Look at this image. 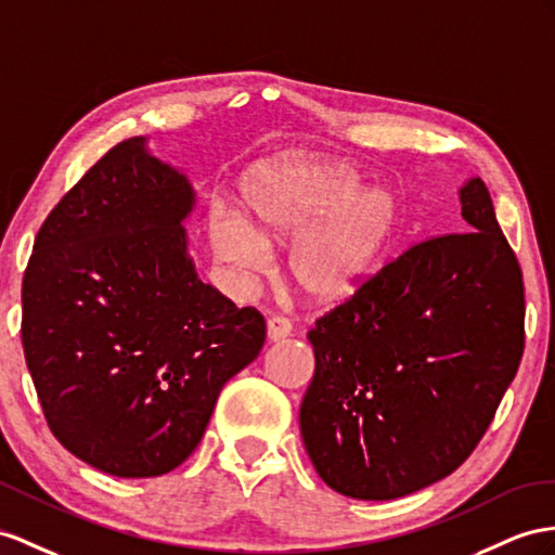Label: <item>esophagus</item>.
Here are the masks:
<instances>
[{
    "label": "esophagus",
    "instance_id": "1",
    "mask_svg": "<svg viewBox=\"0 0 555 555\" xmlns=\"http://www.w3.org/2000/svg\"><path fill=\"white\" fill-rule=\"evenodd\" d=\"M293 331V325L288 319H281V317H272L267 321V339L269 343H283Z\"/></svg>",
    "mask_w": 555,
    "mask_h": 555
}]
</instances>
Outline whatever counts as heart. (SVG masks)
<instances>
[{"label": "heart", "instance_id": "heart-1", "mask_svg": "<svg viewBox=\"0 0 555 555\" xmlns=\"http://www.w3.org/2000/svg\"><path fill=\"white\" fill-rule=\"evenodd\" d=\"M357 168L323 156H286L253 170L244 218L216 210L208 238L218 258L244 276L264 274L269 250H288L286 279L311 305H335L371 276L399 224V202L363 188Z\"/></svg>", "mask_w": 555, "mask_h": 555}]
</instances>
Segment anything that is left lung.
Instances as JSON below:
<instances>
[{
  "instance_id": "obj_1",
  "label": "left lung",
  "mask_w": 555,
  "mask_h": 555,
  "mask_svg": "<svg viewBox=\"0 0 555 555\" xmlns=\"http://www.w3.org/2000/svg\"><path fill=\"white\" fill-rule=\"evenodd\" d=\"M462 232L382 267L309 331L300 431L325 486L387 502L450 476L490 426L525 343L520 264L486 182L460 188Z\"/></svg>"
}]
</instances>
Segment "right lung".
I'll return each mask as SVG.
<instances>
[{
  "label": "right lung",
  "mask_w": 555,
  "mask_h": 555,
  "mask_svg": "<svg viewBox=\"0 0 555 555\" xmlns=\"http://www.w3.org/2000/svg\"><path fill=\"white\" fill-rule=\"evenodd\" d=\"M196 192L147 138L119 142L51 210L23 279V349L53 436L98 472L152 478L196 450L264 319L196 274Z\"/></svg>",
  "instance_id": "add662e5"
}]
</instances>
